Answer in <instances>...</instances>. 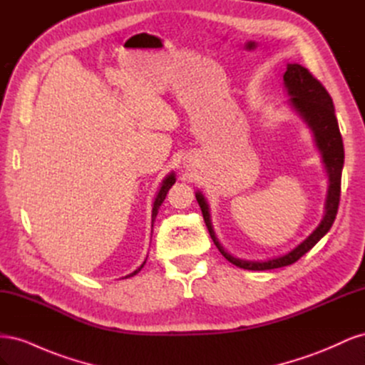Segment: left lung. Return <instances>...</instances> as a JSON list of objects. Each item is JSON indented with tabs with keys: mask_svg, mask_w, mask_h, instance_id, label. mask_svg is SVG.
Wrapping results in <instances>:
<instances>
[{
	"mask_svg": "<svg viewBox=\"0 0 365 365\" xmlns=\"http://www.w3.org/2000/svg\"><path fill=\"white\" fill-rule=\"evenodd\" d=\"M283 81L291 96V105L314 130L317 146L323 153V161L326 164V169L329 173L330 185H329V193L326 200V215L322 220V224H319L314 233L306 240H303L300 245L294 248L291 252L284 254L282 257H275L267 262L240 260L230 256V254L225 252L224 248L220 247L213 233L212 224H210L208 207L204 196L201 193H196V201L201 207L205 225L208 228L210 236H212L215 242L216 248L228 262L236 264L239 268L251 269V271H264V269L288 267V264H292L298 259L303 257L304 254L309 250H312L317 242L327 233L330 227H332L338 213V205H339L341 172H342V164H344V148H342V137L338 128V120L335 115L332 97L329 96L323 83L319 82L317 77H314L311 71L298 63H288V68H286Z\"/></svg>",
	"mask_w": 365,
	"mask_h": 365,
	"instance_id": "1",
	"label": "left lung"
}]
</instances>
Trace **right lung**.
<instances>
[{"label":"right lung","mask_w":365,"mask_h":365,"mask_svg":"<svg viewBox=\"0 0 365 365\" xmlns=\"http://www.w3.org/2000/svg\"><path fill=\"white\" fill-rule=\"evenodd\" d=\"M173 184H175V175L170 173L169 176H165L163 184H161V189H160V192H158V195H157V197H155V202H153V208H152V222H153V220H155V216L158 215V208H160V205L163 204V201L165 200V195H168L169 189H170V187H172ZM152 227H153V225H152ZM145 263H146V260L143 262V264H141V267H140L138 269H135L132 274L126 275V277H132V275H135L143 267H145Z\"/></svg>","instance_id":"right-lung-1"}]
</instances>
